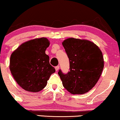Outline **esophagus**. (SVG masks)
Segmentation results:
<instances>
[{"mask_svg":"<svg viewBox=\"0 0 120 120\" xmlns=\"http://www.w3.org/2000/svg\"><path fill=\"white\" fill-rule=\"evenodd\" d=\"M59 68H60V67H59V66H56V67H55L56 71H58V70L59 69Z\"/></svg>","mask_w":120,"mask_h":120,"instance_id":"1","label":"esophagus"}]
</instances>
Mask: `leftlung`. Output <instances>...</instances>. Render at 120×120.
<instances>
[{"label":"left lung","mask_w":120,"mask_h":120,"mask_svg":"<svg viewBox=\"0 0 120 120\" xmlns=\"http://www.w3.org/2000/svg\"><path fill=\"white\" fill-rule=\"evenodd\" d=\"M69 59L70 71L58 74L63 86L72 94H83L94 87L104 68L102 52L94 43L70 38L62 43Z\"/></svg>","instance_id":"obj_1"}]
</instances>
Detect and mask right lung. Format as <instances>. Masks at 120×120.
<instances>
[{"label":"right lung","mask_w":120,"mask_h":120,"mask_svg":"<svg viewBox=\"0 0 120 120\" xmlns=\"http://www.w3.org/2000/svg\"><path fill=\"white\" fill-rule=\"evenodd\" d=\"M49 46L46 38H36L21 44L12 52L9 69L15 80L25 90L40 91L55 72L45 53Z\"/></svg>","instance_id":"obj_1"}]
</instances>
